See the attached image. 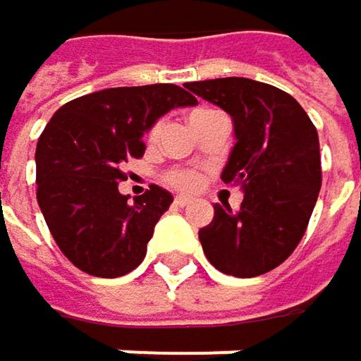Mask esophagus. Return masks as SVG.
I'll return each instance as SVG.
<instances>
[{
    "mask_svg": "<svg viewBox=\"0 0 361 361\" xmlns=\"http://www.w3.org/2000/svg\"><path fill=\"white\" fill-rule=\"evenodd\" d=\"M193 200L191 197H187V195H176L174 197V206H178V208H185V206H189Z\"/></svg>",
    "mask_w": 361,
    "mask_h": 361,
    "instance_id": "obj_1",
    "label": "esophagus"
}]
</instances>
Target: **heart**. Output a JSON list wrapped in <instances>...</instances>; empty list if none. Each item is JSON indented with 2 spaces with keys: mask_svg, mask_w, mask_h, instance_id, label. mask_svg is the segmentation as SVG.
<instances>
[{
  "mask_svg": "<svg viewBox=\"0 0 361 361\" xmlns=\"http://www.w3.org/2000/svg\"><path fill=\"white\" fill-rule=\"evenodd\" d=\"M212 113H216V111H212V109H195V111L189 115V121H191V123H193V121H200V119H204V117H208V115H212ZM159 134H161V121H157V123L151 126L149 138L155 140ZM164 180H166L168 185L176 187V189L191 191V189H197V187H200L202 174H200L197 170H193V168H172V170H168V172L164 174Z\"/></svg>",
  "mask_w": 361,
  "mask_h": 361,
  "instance_id": "1",
  "label": "heart"
}]
</instances>
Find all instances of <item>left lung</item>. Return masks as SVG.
<instances>
[{"mask_svg":"<svg viewBox=\"0 0 361 361\" xmlns=\"http://www.w3.org/2000/svg\"><path fill=\"white\" fill-rule=\"evenodd\" d=\"M187 88L233 117L238 142L221 178L244 189L238 212L216 204L212 223L200 229L204 255L227 275H263L307 231L322 187L317 130L288 92L269 84L219 78Z\"/></svg>","mask_w":361,"mask_h":361,"instance_id":"8db88e82","label":"left lung"}]
</instances>
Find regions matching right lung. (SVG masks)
Masks as SVG:
<instances>
[{
	"mask_svg": "<svg viewBox=\"0 0 361 361\" xmlns=\"http://www.w3.org/2000/svg\"><path fill=\"white\" fill-rule=\"evenodd\" d=\"M197 104L174 84L92 92L63 104L37 151V204L61 252L94 277L136 269L172 195L151 185L132 204L123 164L145 155L142 134L170 109Z\"/></svg>",
	"mask_w": 361,
	"mask_h": 361,
	"instance_id": "obj_1",
	"label": "right lung"
}]
</instances>
